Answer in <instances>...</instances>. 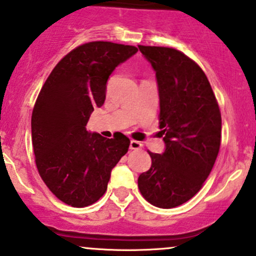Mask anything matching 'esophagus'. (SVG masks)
Here are the masks:
<instances>
[{"mask_svg":"<svg viewBox=\"0 0 256 256\" xmlns=\"http://www.w3.org/2000/svg\"><path fill=\"white\" fill-rule=\"evenodd\" d=\"M141 148H142V143L141 142L134 141V140H132V141L130 142V150H141Z\"/></svg>","mask_w":256,"mask_h":256,"instance_id":"1","label":"esophagus"}]
</instances>
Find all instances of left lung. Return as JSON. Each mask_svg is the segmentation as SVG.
Instances as JSON below:
<instances>
[{
	"mask_svg": "<svg viewBox=\"0 0 256 256\" xmlns=\"http://www.w3.org/2000/svg\"><path fill=\"white\" fill-rule=\"evenodd\" d=\"M156 70L162 154L150 152V169L138 188L152 206L170 209L199 192L220 150L221 113L206 75L175 48L138 46Z\"/></svg>",
	"mask_w": 256,
	"mask_h": 256,
	"instance_id": "left-lung-1",
	"label": "left lung"
}]
</instances>
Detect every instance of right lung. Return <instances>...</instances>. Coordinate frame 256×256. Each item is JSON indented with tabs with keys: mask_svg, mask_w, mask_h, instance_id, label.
I'll list each match as a JSON object with an SVG mask.
<instances>
[{
	"mask_svg": "<svg viewBox=\"0 0 256 256\" xmlns=\"http://www.w3.org/2000/svg\"><path fill=\"white\" fill-rule=\"evenodd\" d=\"M134 46L94 41L70 50L42 86L32 115L35 162L41 178L63 203L88 206L106 193L112 169L128 150L120 134L106 138L86 130L103 106L106 81Z\"/></svg>",
	"mask_w": 256,
	"mask_h": 256,
	"instance_id": "add662e5",
	"label": "right lung"
}]
</instances>
